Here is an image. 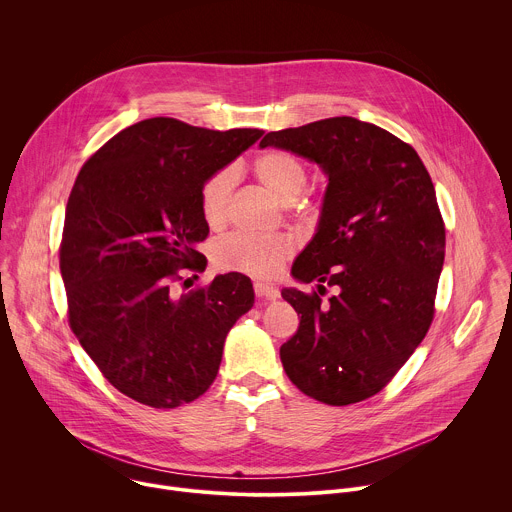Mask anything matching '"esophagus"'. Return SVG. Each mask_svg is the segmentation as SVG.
I'll list each match as a JSON object with an SVG mask.
<instances>
[{
    "mask_svg": "<svg viewBox=\"0 0 512 512\" xmlns=\"http://www.w3.org/2000/svg\"><path fill=\"white\" fill-rule=\"evenodd\" d=\"M253 287H255V296H257L259 300H275V298H279V289L273 287V285H269V283L257 281Z\"/></svg>",
    "mask_w": 512,
    "mask_h": 512,
    "instance_id": "esophagus-1",
    "label": "esophagus"
}]
</instances>
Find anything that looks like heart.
Returning a JSON list of instances; mask_svg holds the SVG:
<instances>
[{
  "label": "heart",
  "instance_id": "heart-1",
  "mask_svg": "<svg viewBox=\"0 0 512 512\" xmlns=\"http://www.w3.org/2000/svg\"><path fill=\"white\" fill-rule=\"evenodd\" d=\"M257 182L281 204H294L308 186L306 166L289 152L267 150L253 162ZM235 186L231 168L216 170L200 186V210L210 227H221L229 216V202ZM294 251L283 235H247L235 233L218 241L214 247V263L225 271L247 273L253 277H271Z\"/></svg>",
  "mask_w": 512,
  "mask_h": 512
}]
</instances>
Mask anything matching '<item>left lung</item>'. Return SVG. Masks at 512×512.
I'll return each mask as SVG.
<instances>
[{"mask_svg": "<svg viewBox=\"0 0 512 512\" xmlns=\"http://www.w3.org/2000/svg\"><path fill=\"white\" fill-rule=\"evenodd\" d=\"M261 148L294 152L328 176L318 233L283 289L300 326L279 348L285 375L326 405L377 395L425 338L446 253L435 188L409 143L354 117L271 131ZM326 286L337 294L321 302Z\"/></svg>", "mask_w": 512, "mask_h": 512, "instance_id": "left-lung-1", "label": "left lung"}]
</instances>
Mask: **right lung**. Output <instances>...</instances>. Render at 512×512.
I'll return each mask as SVG.
<instances>
[{"label": "right lung", "mask_w": 512, "mask_h": 512, "mask_svg": "<svg viewBox=\"0 0 512 512\" xmlns=\"http://www.w3.org/2000/svg\"><path fill=\"white\" fill-rule=\"evenodd\" d=\"M263 135L172 117L125 127L81 168L60 241L68 324L129 399L174 409L216 379L233 324L255 302L243 273L188 289L208 237L200 186Z\"/></svg>", "instance_id": "add662e5"}]
</instances>
